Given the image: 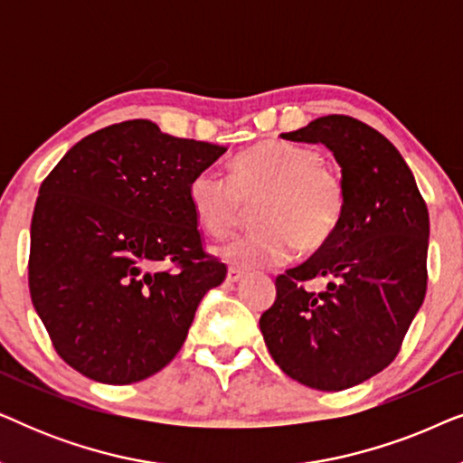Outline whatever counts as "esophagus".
<instances>
[{"mask_svg":"<svg viewBox=\"0 0 463 463\" xmlns=\"http://www.w3.org/2000/svg\"><path fill=\"white\" fill-rule=\"evenodd\" d=\"M244 278V271H240V269H233V268H230L227 269V276H225V280L230 282V284H236V282H240Z\"/></svg>","mask_w":463,"mask_h":463,"instance_id":"34e87169","label":"esophagus"}]
</instances>
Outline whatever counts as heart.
<instances>
[{"mask_svg":"<svg viewBox=\"0 0 463 463\" xmlns=\"http://www.w3.org/2000/svg\"><path fill=\"white\" fill-rule=\"evenodd\" d=\"M195 219L213 236H223L255 208L259 227L214 249L233 269L282 265L297 250L316 252L331 242L345 214L341 175L312 147L282 141L259 143L233 160L232 176L202 168L189 181Z\"/></svg>","mask_w":463,"mask_h":463,"instance_id":"b5f03b06","label":"heart"}]
</instances>
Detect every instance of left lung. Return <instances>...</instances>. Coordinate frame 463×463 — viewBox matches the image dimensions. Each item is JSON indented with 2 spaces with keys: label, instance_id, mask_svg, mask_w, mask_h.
Listing matches in <instances>:
<instances>
[{
  "label": "left lung",
  "instance_id": "1",
  "mask_svg": "<svg viewBox=\"0 0 463 463\" xmlns=\"http://www.w3.org/2000/svg\"><path fill=\"white\" fill-rule=\"evenodd\" d=\"M280 137L331 151L347 204L331 242L276 278V301L259 326L290 379L322 392L347 390L396 358L420 312L428 208L398 149L358 119L325 116ZM312 277L332 280L325 294L302 288Z\"/></svg>",
  "mask_w": 463,
  "mask_h": 463
}]
</instances>
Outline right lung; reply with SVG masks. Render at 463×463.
<instances>
[{
  "mask_svg": "<svg viewBox=\"0 0 463 463\" xmlns=\"http://www.w3.org/2000/svg\"><path fill=\"white\" fill-rule=\"evenodd\" d=\"M225 151L130 119L81 138L42 183L31 301L81 375L135 383L181 350L202 297L227 274L202 250L189 181ZM170 262L176 270L161 269Z\"/></svg>",
  "mask_w": 463,
  "mask_h": 463,
  "instance_id": "add662e5",
  "label": "right lung"
}]
</instances>
